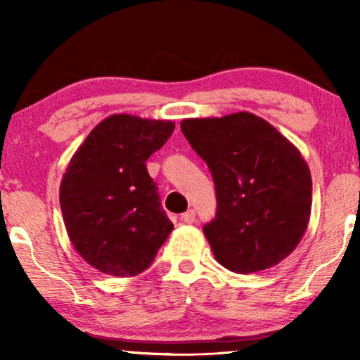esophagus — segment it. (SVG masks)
Wrapping results in <instances>:
<instances>
[{
    "label": "esophagus",
    "instance_id": "1",
    "mask_svg": "<svg viewBox=\"0 0 360 360\" xmlns=\"http://www.w3.org/2000/svg\"><path fill=\"white\" fill-rule=\"evenodd\" d=\"M180 221L184 224L195 223V211L193 210H188V211H185V213H181L180 214Z\"/></svg>",
    "mask_w": 360,
    "mask_h": 360
}]
</instances>
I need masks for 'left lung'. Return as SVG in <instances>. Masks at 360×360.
Here are the masks:
<instances>
[{
    "label": "left lung",
    "mask_w": 360,
    "mask_h": 360,
    "mask_svg": "<svg viewBox=\"0 0 360 360\" xmlns=\"http://www.w3.org/2000/svg\"><path fill=\"white\" fill-rule=\"evenodd\" d=\"M180 126L214 181L218 210L203 233L216 260L252 274L288 257L311 213V175L297 147L245 111Z\"/></svg>",
    "instance_id": "1"
}]
</instances>
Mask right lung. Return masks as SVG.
<instances>
[{
	"label": "right lung",
	"mask_w": 360,
	"mask_h": 360,
	"mask_svg": "<svg viewBox=\"0 0 360 360\" xmlns=\"http://www.w3.org/2000/svg\"><path fill=\"white\" fill-rule=\"evenodd\" d=\"M174 129L172 121L112 115L72 157L60 184L63 223L77 252L100 272H144L174 229L146 167Z\"/></svg>",
	"instance_id": "1"
}]
</instances>
